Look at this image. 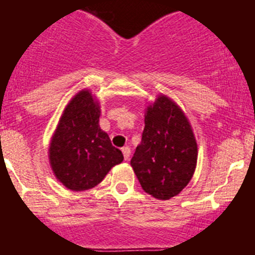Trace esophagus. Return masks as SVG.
I'll list each match as a JSON object with an SVG mask.
<instances>
[{
	"label": "esophagus",
	"instance_id": "obj_1",
	"mask_svg": "<svg viewBox=\"0 0 255 255\" xmlns=\"http://www.w3.org/2000/svg\"><path fill=\"white\" fill-rule=\"evenodd\" d=\"M121 150H123L124 159H125V161H129V159H130V148L129 147H124Z\"/></svg>",
	"mask_w": 255,
	"mask_h": 255
}]
</instances>
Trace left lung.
Listing matches in <instances>:
<instances>
[{"mask_svg": "<svg viewBox=\"0 0 255 255\" xmlns=\"http://www.w3.org/2000/svg\"><path fill=\"white\" fill-rule=\"evenodd\" d=\"M141 141L130 164L145 193L161 200L189 184L197 164V141L185 115L167 97L148 107Z\"/></svg>", "mask_w": 255, "mask_h": 255, "instance_id": "8db88e82", "label": "left lung"}]
</instances>
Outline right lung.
<instances>
[{
  "label": "right lung",
  "instance_id": "right-lung-1",
  "mask_svg": "<svg viewBox=\"0 0 255 255\" xmlns=\"http://www.w3.org/2000/svg\"><path fill=\"white\" fill-rule=\"evenodd\" d=\"M100 106L88 91L74 97L65 108L49 147L56 177L67 189L88 190L98 185L124 155L102 131Z\"/></svg>",
  "mask_w": 255,
  "mask_h": 255
}]
</instances>
